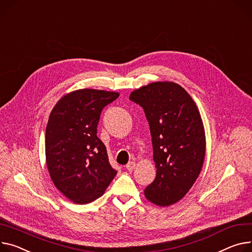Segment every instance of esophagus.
<instances>
[{
  "label": "esophagus",
  "instance_id": "34e87169",
  "mask_svg": "<svg viewBox=\"0 0 252 252\" xmlns=\"http://www.w3.org/2000/svg\"><path fill=\"white\" fill-rule=\"evenodd\" d=\"M135 166H136V163H135L134 161H129V162L126 164V169L129 170V171H132V170L135 168Z\"/></svg>",
  "mask_w": 252,
  "mask_h": 252
}]
</instances>
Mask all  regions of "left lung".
<instances>
[{"label": "left lung", "mask_w": 252, "mask_h": 252, "mask_svg": "<svg viewBox=\"0 0 252 252\" xmlns=\"http://www.w3.org/2000/svg\"><path fill=\"white\" fill-rule=\"evenodd\" d=\"M148 121L157 177L147 200L169 206L183 199L198 179L205 158V131L199 110L180 85L156 82L131 93Z\"/></svg>", "instance_id": "obj_1"}]
</instances>
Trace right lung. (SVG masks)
Listing matches in <instances>:
<instances>
[{"mask_svg":"<svg viewBox=\"0 0 252 252\" xmlns=\"http://www.w3.org/2000/svg\"><path fill=\"white\" fill-rule=\"evenodd\" d=\"M118 96L114 92L77 90L63 96L50 113L45 132L47 168L54 186L75 204L101 197L117 175L96 127L103 109Z\"/></svg>","mask_w":252,"mask_h":252,"instance_id":"add662e5","label":"right lung"}]
</instances>
